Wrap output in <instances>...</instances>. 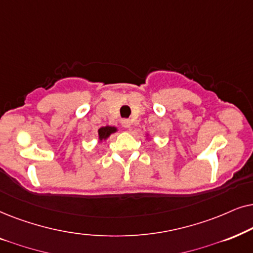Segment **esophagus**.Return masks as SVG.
<instances>
[{
  "instance_id": "obj_1",
  "label": "esophagus",
  "mask_w": 253,
  "mask_h": 253,
  "mask_svg": "<svg viewBox=\"0 0 253 253\" xmlns=\"http://www.w3.org/2000/svg\"><path fill=\"white\" fill-rule=\"evenodd\" d=\"M121 125H123V127H125V128H130V121L127 120V119H124L121 120Z\"/></svg>"
}]
</instances>
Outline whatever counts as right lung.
<instances>
[{"label": "right lung", "instance_id": "add662e5", "mask_svg": "<svg viewBox=\"0 0 253 253\" xmlns=\"http://www.w3.org/2000/svg\"><path fill=\"white\" fill-rule=\"evenodd\" d=\"M117 132V127H112V126H105V127H100L98 129V137L99 141L106 140L112 133Z\"/></svg>", "mask_w": 253, "mask_h": 253}]
</instances>
